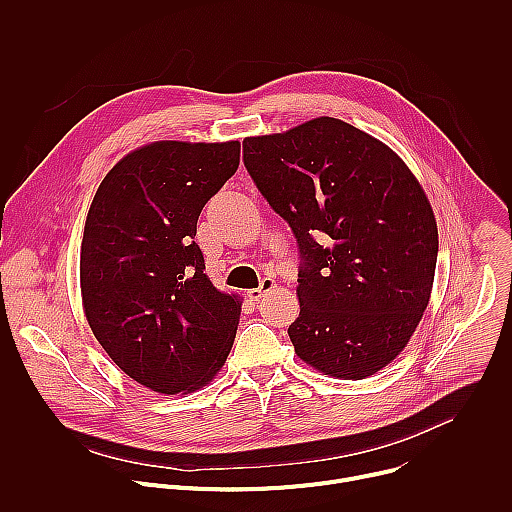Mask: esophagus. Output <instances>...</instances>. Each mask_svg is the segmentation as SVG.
I'll use <instances>...</instances> for the list:
<instances>
[{"label":"esophagus","instance_id":"esophagus-1","mask_svg":"<svg viewBox=\"0 0 512 512\" xmlns=\"http://www.w3.org/2000/svg\"><path fill=\"white\" fill-rule=\"evenodd\" d=\"M275 287V281L271 279V277H263L261 279V283H259V287H255V289H249V298L251 300H255V302H259L265 294H269V291Z\"/></svg>","mask_w":512,"mask_h":512}]
</instances>
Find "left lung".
<instances>
[{"instance_id": "obj_1", "label": "left lung", "mask_w": 512, "mask_h": 512, "mask_svg": "<svg viewBox=\"0 0 512 512\" xmlns=\"http://www.w3.org/2000/svg\"><path fill=\"white\" fill-rule=\"evenodd\" d=\"M243 162L300 249L298 356L336 379L381 371L415 332L433 285L437 227L405 162L379 139L318 117L247 137Z\"/></svg>"}]
</instances>
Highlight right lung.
<instances>
[{
    "instance_id": "add662e5",
    "label": "right lung",
    "mask_w": 512,
    "mask_h": 512,
    "mask_svg": "<svg viewBox=\"0 0 512 512\" xmlns=\"http://www.w3.org/2000/svg\"><path fill=\"white\" fill-rule=\"evenodd\" d=\"M239 156V141L143 145L113 166L89 208L85 316L117 367L156 393L204 387L231 352L241 302L210 283L194 237Z\"/></svg>"
}]
</instances>
